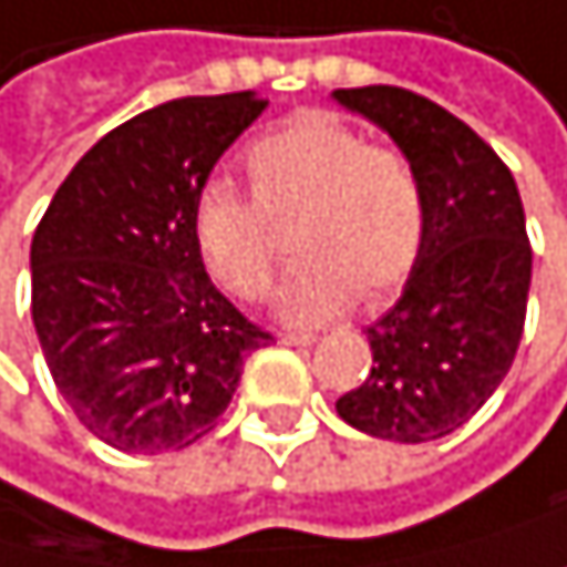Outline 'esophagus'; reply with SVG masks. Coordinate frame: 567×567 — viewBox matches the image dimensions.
<instances>
[{
    "label": "esophagus",
    "instance_id": "1",
    "mask_svg": "<svg viewBox=\"0 0 567 567\" xmlns=\"http://www.w3.org/2000/svg\"><path fill=\"white\" fill-rule=\"evenodd\" d=\"M317 341V334H302V331H286V334H281V344H313Z\"/></svg>",
    "mask_w": 567,
    "mask_h": 567
}]
</instances>
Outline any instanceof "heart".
<instances>
[{
  "instance_id": "heart-1",
  "label": "heart",
  "mask_w": 567,
  "mask_h": 567,
  "mask_svg": "<svg viewBox=\"0 0 567 567\" xmlns=\"http://www.w3.org/2000/svg\"><path fill=\"white\" fill-rule=\"evenodd\" d=\"M250 195L226 181L198 190L190 236L208 275L240 299L268 296L278 275L271 219H289L302 254L278 310L292 323H320L352 302H380L411 278L425 250L429 198L414 159L369 142L355 124L302 111L257 138L247 156Z\"/></svg>"
}]
</instances>
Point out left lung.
<instances>
[{
    "label": "left lung",
    "mask_w": 567,
    "mask_h": 567,
    "mask_svg": "<svg viewBox=\"0 0 567 567\" xmlns=\"http://www.w3.org/2000/svg\"><path fill=\"white\" fill-rule=\"evenodd\" d=\"M334 96L393 135L429 198L425 250L404 296L365 331L372 369L338 398V414L390 443H429L471 422L516 359L534 271L523 202L492 145L429 96Z\"/></svg>",
    "instance_id": "left-lung-1"
}]
</instances>
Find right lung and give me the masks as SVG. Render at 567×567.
Returning <instances> with one entry per match:
<instances>
[{"label": "right lung", "instance_id": "obj_1", "mask_svg": "<svg viewBox=\"0 0 567 567\" xmlns=\"http://www.w3.org/2000/svg\"><path fill=\"white\" fill-rule=\"evenodd\" d=\"M265 96H181L72 166L30 244V313L51 380L121 453L184 450L229 408L271 334L212 286L190 208Z\"/></svg>", "mask_w": 567, "mask_h": 567}]
</instances>
